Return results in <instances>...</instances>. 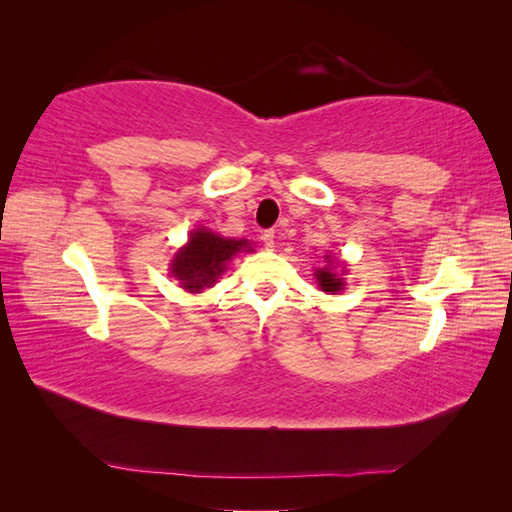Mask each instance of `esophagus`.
I'll return each mask as SVG.
<instances>
[{"label":"esophagus","instance_id":"obj_1","mask_svg":"<svg viewBox=\"0 0 512 512\" xmlns=\"http://www.w3.org/2000/svg\"><path fill=\"white\" fill-rule=\"evenodd\" d=\"M260 238H263V245L267 249H274L276 247V234H274V230H267Z\"/></svg>","mask_w":512,"mask_h":512}]
</instances>
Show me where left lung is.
Here are the masks:
<instances>
[{"instance_id":"1","label":"left lung","mask_w":512,"mask_h":512,"mask_svg":"<svg viewBox=\"0 0 512 512\" xmlns=\"http://www.w3.org/2000/svg\"><path fill=\"white\" fill-rule=\"evenodd\" d=\"M328 263V267H322V269H317L315 271V280H317V285H320V289L322 291H326V293H339L344 289V274H337L335 271V267H333V260H331V256H324Z\"/></svg>"}]
</instances>
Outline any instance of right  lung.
Instances as JSON below:
<instances>
[{"label":"right lung","mask_w":512,"mask_h":512,"mask_svg":"<svg viewBox=\"0 0 512 512\" xmlns=\"http://www.w3.org/2000/svg\"><path fill=\"white\" fill-rule=\"evenodd\" d=\"M241 252H254L247 238L236 241V238H223L197 227V230L190 232L188 243L175 254L173 263H170V274L179 280V285L186 291L199 293L212 287L232 256Z\"/></svg>","instance_id":"1"}]
</instances>
